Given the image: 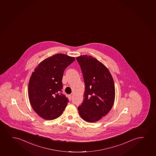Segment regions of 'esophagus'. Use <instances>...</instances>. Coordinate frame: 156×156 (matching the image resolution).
Masks as SVG:
<instances>
[{
	"label": "esophagus",
	"mask_w": 156,
	"mask_h": 156,
	"mask_svg": "<svg viewBox=\"0 0 156 156\" xmlns=\"http://www.w3.org/2000/svg\"><path fill=\"white\" fill-rule=\"evenodd\" d=\"M68 98H69V100H71V99H72V95L71 94H69L68 95Z\"/></svg>",
	"instance_id": "34e87169"
}]
</instances>
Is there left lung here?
I'll use <instances>...</instances> for the list:
<instances>
[{
    "label": "left lung",
    "instance_id": "1",
    "mask_svg": "<svg viewBox=\"0 0 156 156\" xmlns=\"http://www.w3.org/2000/svg\"><path fill=\"white\" fill-rule=\"evenodd\" d=\"M85 83L84 99L78 107L79 115L87 122L100 120L114 104L115 87L112 76L105 66L91 56L76 57Z\"/></svg>",
    "mask_w": 156,
    "mask_h": 156
}]
</instances>
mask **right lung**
Returning a JSON list of instances; mask_svg holds the SVG:
<instances>
[{
	"label": "right lung",
	"mask_w": 156,
	"mask_h": 156,
	"mask_svg": "<svg viewBox=\"0 0 156 156\" xmlns=\"http://www.w3.org/2000/svg\"><path fill=\"white\" fill-rule=\"evenodd\" d=\"M75 60L64 54H56L44 59L32 73L28 97L34 111L44 119L58 118L67 106L69 100L62 93V81L65 69Z\"/></svg>",
	"instance_id": "obj_1"
}]
</instances>
